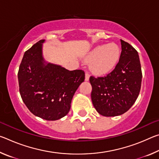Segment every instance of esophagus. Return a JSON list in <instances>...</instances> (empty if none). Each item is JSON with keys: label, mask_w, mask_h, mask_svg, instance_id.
<instances>
[{"label": "esophagus", "mask_w": 159, "mask_h": 159, "mask_svg": "<svg viewBox=\"0 0 159 159\" xmlns=\"http://www.w3.org/2000/svg\"><path fill=\"white\" fill-rule=\"evenodd\" d=\"M90 79V74L88 72H85V80H89Z\"/></svg>", "instance_id": "obj_1"}]
</instances>
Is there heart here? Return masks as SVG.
Returning <instances> with one entry per match:
<instances>
[{"mask_svg":"<svg viewBox=\"0 0 159 159\" xmlns=\"http://www.w3.org/2000/svg\"><path fill=\"white\" fill-rule=\"evenodd\" d=\"M120 58V49L114 43L96 47L88 54L85 61L92 62L91 69L94 73L103 75L109 73L116 65Z\"/></svg>","mask_w":159,"mask_h":159,"instance_id":"b5f03b06","label":"heart"}]
</instances>
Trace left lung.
<instances>
[{
    "label": "left lung",
    "instance_id": "1",
    "mask_svg": "<svg viewBox=\"0 0 159 159\" xmlns=\"http://www.w3.org/2000/svg\"><path fill=\"white\" fill-rule=\"evenodd\" d=\"M120 43L122 51L114 69L105 76L90 77L93 106L104 116L128 111L140 91L142 74L138 51L123 40Z\"/></svg>",
    "mask_w": 159,
    "mask_h": 159
}]
</instances>
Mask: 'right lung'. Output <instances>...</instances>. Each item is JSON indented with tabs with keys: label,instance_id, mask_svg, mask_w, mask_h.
Instances as JSON below:
<instances>
[{
	"label": "right lung",
	"instance_id": "obj_1",
	"mask_svg": "<svg viewBox=\"0 0 159 159\" xmlns=\"http://www.w3.org/2000/svg\"><path fill=\"white\" fill-rule=\"evenodd\" d=\"M41 40L26 50L18 71L21 98L29 111L47 120L68 114L73 96L84 81L85 72L69 71L52 64H44Z\"/></svg>",
	"mask_w": 159,
	"mask_h": 159
}]
</instances>
